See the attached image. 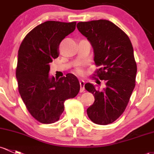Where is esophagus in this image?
<instances>
[{"mask_svg": "<svg viewBox=\"0 0 154 154\" xmlns=\"http://www.w3.org/2000/svg\"><path fill=\"white\" fill-rule=\"evenodd\" d=\"M80 92H83L85 91V82L83 80H80Z\"/></svg>", "mask_w": 154, "mask_h": 154, "instance_id": "1", "label": "esophagus"}]
</instances>
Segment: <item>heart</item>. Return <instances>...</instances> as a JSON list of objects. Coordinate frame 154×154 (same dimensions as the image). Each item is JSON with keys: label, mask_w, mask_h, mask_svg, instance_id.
I'll return each instance as SVG.
<instances>
[{"label": "heart", "mask_w": 154, "mask_h": 154, "mask_svg": "<svg viewBox=\"0 0 154 154\" xmlns=\"http://www.w3.org/2000/svg\"><path fill=\"white\" fill-rule=\"evenodd\" d=\"M77 73L78 74H82V71L81 70V69H77Z\"/></svg>", "instance_id": "heart-1"}]
</instances>
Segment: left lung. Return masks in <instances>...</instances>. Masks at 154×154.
<instances>
[{"label": "left lung", "instance_id": "8db88e82", "mask_svg": "<svg viewBox=\"0 0 154 154\" xmlns=\"http://www.w3.org/2000/svg\"><path fill=\"white\" fill-rule=\"evenodd\" d=\"M77 27L91 43L95 66L100 68L94 74L106 85L103 91L91 83L85 85L94 97L87 114L96 124L112 123L123 114L136 85L137 67L131 42L109 20L80 22Z\"/></svg>", "mask_w": 154, "mask_h": 154}]
</instances>
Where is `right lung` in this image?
Here are the masks:
<instances>
[{
	"instance_id": "1",
	"label": "right lung",
	"mask_w": 154,
	"mask_h": 154,
	"mask_svg": "<svg viewBox=\"0 0 154 154\" xmlns=\"http://www.w3.org/2000/svg\"><path fill=\"white\" fill-rule=\"evenodd\" d=\"M76 23H43L26 35L19 48L16 67L19 93L31 115L41 123L57 121L65 101L80 91V82L74 74H67L58 80L48 75L49 63L59 55L60 43L74 32Z\"/></svg>"
}]
</instances>
